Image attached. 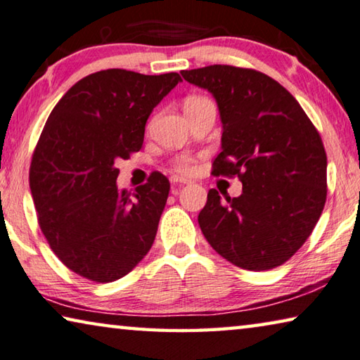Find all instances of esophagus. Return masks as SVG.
<instances>
[{
    "label": "esophagus",
    "mask_w": 360,
    "mask_h": 360,
    "mask_svg": "<svg viewBox=\"0 0 360 360\" xmlns=\"http://www.w3.org/2000/svg\"><path fill=\"white\" fill-rule=\"evenodd\" d=\"M170 181H172L174 185H188V184H190V180L184 179V176H179V175L170 176Z\"/></svg>",
    "instance_id": "esophagus-1"
}]
</instances>
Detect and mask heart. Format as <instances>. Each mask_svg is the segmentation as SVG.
Returning <instances> with one entry per match:
<instances>
[{
    "instance_id": "obj_1",
    "label": "heart",
    "mask_w": 360,
    "mask_h": 360,
    "mask_svg": "<svg viewBox=\"0 0 360 360\" xmlns=\"http://www.w3.org/2000/svg\"><path fill=\"white\" fill-rule=\"evenodd\" d=\"M205 100L207 98H204V97H190L185 102V105H194V103H201V102H205ZM174 166H175V169L179 170V172H185V174H188V172H193V169H194V161L191 158H179L176 159V161L174 162Z\"/></svg>"
}]
</instances>
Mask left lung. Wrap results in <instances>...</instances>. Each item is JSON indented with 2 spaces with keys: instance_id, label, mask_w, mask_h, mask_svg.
<instances>
[{
  "instance_id": "8db88e82",
  "label": "left lung",
  "mask_w": 360,
  "mask_h": 360,
  "mask_svg": "<svg viewBox=\"0 0 360 360\" xmlns=\"http://www.w3.org/2000/svg\"><path fill=\"white\" fill-rule=\"evenodd\" d=\"M219 105L221 153L212 174L243 181L221 201L210 190L198 221L207 243L236 266H281L313 233L327 198V155L295 97L268 75L231 65L184 70Z\"/></svg>"
}]
</instances>
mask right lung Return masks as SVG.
<instances>
[{
  "mask_svg": "<svg viewBox=\"0 0 360 360\" xmlns=\"http://www.w3.org/2000/svg\"><path fill=\"white\" fill-rule=\"evenodd\" d=\"M180 81L179 73L102 70L70 87L47 117L30 190L52 252L82 278L121 279L155 243L167 176L153 172L131 198L117 190L116 162L141 148L153 108Z\"/></svg>",
  "mask_w": 360,
  "mask_h": 360,
  "instance_id": "right-lung-1",
  "label": "right lung"
}]
</instances>
